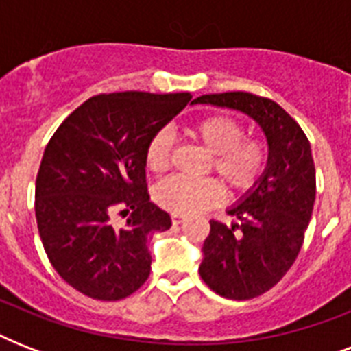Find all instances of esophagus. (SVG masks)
Returning <instances> with one entry per match:
<instances>
[{
    "label": "esophagus",
    "instance_id": "esophagus-1",
    "mask_svg": "<svg viewBox=\"0 0 351 351\" xmlns=\"http://www.w3.org/2000/svg\"><path fill=\"white\" fill-rule=\"evenodd\" d=\"M187 217L186 215H182V213H173L171 215V222H173V224H182V222H184V220H186Z\"/></svg>",
    "mask_w": 351,
    "mask_h": 351
}]
</instances>
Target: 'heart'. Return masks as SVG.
I'll use <instances>...</instances> for the list:
<instances>
[{"mask_svg": "<svg viewBox=\"0 0 351 351\" xmlns=\"http://www.w3.org/2000/svg\"><path fill=\"white\" fill-rule=\"evenodd\" d=\"M189 136L213 154V169L233 193H245L261 182L266 173L271 149L262 136L245 134V125L230 114H208L193 121ZM171 140L158 132L145 147V165L154 175L169 167ZM224 189L215 178L171 176L156 186L154 200L173 213L191 215L220 202Z\"/></svg>", "mask_w": 351, "mask_h": 351, "instance_id": "b5f03b06", "label": "heart"}]
</instances>
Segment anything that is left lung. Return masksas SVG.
I'll list each match as a JSON object with an SVG mask.
<instances>
[{"label":"left lung","instance_id":"left-lung-1","mask_svg":"<svg viewBox=\"0 0 351 351\" xmlns=\"http://www.w3.org/2000/svg\"><path fill=\"white\" fill-rule=\"evenodd\" d=\"M197 104L230 107L251 117L266 134L271 158L266 173L228 215L211 220L198 273L220 297L247 300L286 275L304 242L315 202V165L304 131L282 107L251 93L204 95Z\"/></svg>","mask_w":351,"mask_h":351}]
</instances>
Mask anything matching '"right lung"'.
Instances as JSON below:
<instances>
[{
  "label": "right lung",
  "mask_w": 351,
  "mask_h": 351,
  "mask_svg": "<svg viewBox=\"0 0 351 351\" xmlns=\"http://www.w3.org/2000/svg\"><path fill=\"white\" fill-rule=\"evenodd\" d=\"M189 93L98 95L52 134L36 178V222L52 267L80 293L120 300L151 273L149 234L171 217L149 202L145 147ZM128 222L118 228L112 217Z\"/></svg>",
  "instance_id": "1"
}]
</instances>
